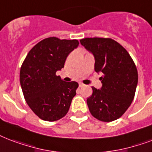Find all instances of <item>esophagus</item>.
Segmentation results:
<instances>
[{
  "label": "esophagus",
  "instance_id": "34e87169",
  "mask_svg": "<svg viewBox=\"0 0 152 152\" xmlns=\"http://www.w3.org/2000/svg\"><path fill=\"white\" fill-rule=\"evenodd\" d=\"M84 84H82V83H79V87H80V88H82V87H84Z\"/></svg>",
  "mask_w": 152,
  "mask_h": 152
}]
</instances>
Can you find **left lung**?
Here are the masks:
<instances>
[{
    "label": "left lung",
    "mask_w": 152,
    "mask_h": 152,
    "mask_svg": "<svg viewBox=\"0 0 152 152\" xmlns=\"http://www.w3.org/2000/svg\"><path fill=\"white\" fill-rule=\"evenodd\" d=\"M81 45L94 55L95 71L101 72L102 88H92L87 99L92 116L103 122L121 117L135 96L138 72L132 58L122 45L111 38H84Z\"/></svg>",
    "instance_id": "1"
}]
</instances>
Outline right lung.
Returning a JSON list of instances; mask_svg holds the SVG:
<instances>
[{"mask_svg": "<svg viewBox=\"0 0 152 152\" xmlns=\"http://www.w3.org/2000/svg\"><path fill=\"white\" fill-rule=\"evenodd\" d=\"M79 45L77 40L45 38L28 52L20 72L25 101L38 117L56 121L68 113L79 84L64 82L56 72L64 68L66 58Z\"/></svg>", "mask_w": 152, "mask_h": 152, "instance_id": "right-lung-1", "label": "right lung"}]
</instances>
